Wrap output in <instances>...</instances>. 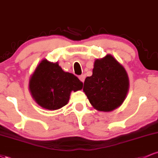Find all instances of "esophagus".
I'll use <instances>...</instances> for the list:
<instances>
[{"label": "esophagus", "mask_w": 158, "mask_h": 158, "mask_svg": "<svg viewBox=\"0 0 158 158\" xmlns=\"http://www.w3.org/2000/svg\"><path fill=\"white\" fill-rule=\"evenodd\" d=\"M79 80H80V81H81V82H83V81H85V75H81V76H79Z\"/></svg>", "instance_id": "obj_1"}]
</instances>
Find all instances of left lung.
I'll list each match as a JSON object with an SVG mask.
<instances>
[{
	"instance_id": "1",
	"label": "left lung",
	"mask_w": 158,
	"mask_h": 158,
	"mask_svg": "<svg viewBox=\"0 0 158 158\" xmlns=\"http://www.w3.org/2000/svg\"><path fill=\"white\" fill-rule=\"evenodd\" d=\"M128 88L125 68L111 55H107L94 61L93 74L85 79L83 90L95 109L108 112L123 104Z\"/></svg>"
}]
</instances>
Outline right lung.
Here are the masks:
<instances>
[{
  "label": "right lung",
  "mask_w": 158,
  "mask_h": 158,
  "mask_svg": "<svg viewBox=\"0 0 158 158\" xmlns=\"http://www.w3.org/2000/svg\"><path fill=\"white\" fill-rule=\"evenodd\" d=\"M29 88L40 106L57 110L68 104L72 90L82 88V82L73 74L64 72L58 62L43 59L30 77Z\"/></svg>",
  "instance_id": "obj_1"
}]
</instances>
